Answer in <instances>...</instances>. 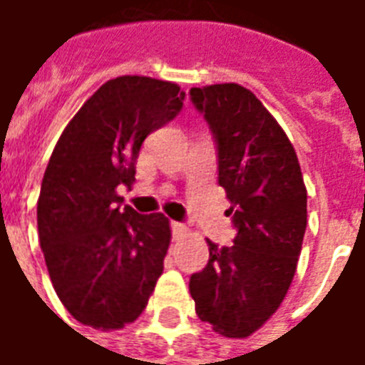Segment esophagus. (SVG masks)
Masks as SVG:
<instances>
[{"label": "esophagus", "mask_w": 365, "mask_h": 365, "mask_svg": "<svg viewBox=\"0 0 365 365\" xmlns=\"http://www.w3.org/2000/svg\"><path fill=\"white\" fill-rule=\"evenodd\" d=\"M172 235L174 238H182L187 235V227L183 222H172Z\"/></svg>", "instance_id": "34e87169"}]
</instances>
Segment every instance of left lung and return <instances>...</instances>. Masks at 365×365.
Here are the masks:
<instances>
[{
    "instance_id": "8db88e82",
    "label": "left lung",
    "mask_w": 365,
    "mask_h": 365,
    "mask_svg": "<svg viewBox=\"0 0 365 365\" xmlns=\"http://www.w3.org/2000/svg\"><path fill=\"white\" fill-rule=\"evenodd\" d=\"M191 103L217 143L235 245L207 240L209 262L191 275L195 313L215 332L246 338L282 305L307 229V190L297 154L252 91L238 83L191 88Z\"/></svg>"
}]
</instances>
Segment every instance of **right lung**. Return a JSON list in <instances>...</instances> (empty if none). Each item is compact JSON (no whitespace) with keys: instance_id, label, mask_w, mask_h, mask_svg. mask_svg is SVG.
<instances>
[{"instance_id":"obj_1","label":"right lung","mask_w":365,"mask_h":365,"mask_svg":"<svg viewBox=\"0 0 365 365\" xmlns=\"http://www.w3.org/2000/svg\"><path fill=\"white\" fill-rule=\"evenodd\" d=\"M178 83L148 76L105 82L76 113L44 172L36 225L44 262L68 313L99 330L135 322L164 272L172 230L138 215L117 187L135 182L144 138L182 111Z\"/></svg>"}]
</instances>
